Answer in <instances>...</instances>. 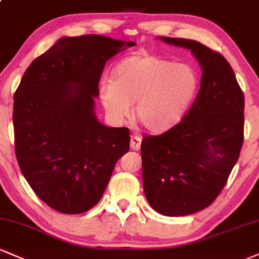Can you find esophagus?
Masks as SVG:
<instances>
[{
  "mask_svg": "<svg viewBox=\"0 0 259 259\" xmlns=\"http://www.w3.org/2000/svg\"><path fill=\"white\" fill-rule=\"evenodd\" d=\"M141 142H142L141 136L133 135L132 139H130V147L135 149V151H138V149H140V147H141Z\"/></svg>",
  "mask_w": 259,
  "mask_h": 259,
  "instance_id": "1",
  "label": "esophagus"
}]
</instances>
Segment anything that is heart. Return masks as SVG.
I'll list each match as a JSON object with an SVG mask.
<instances>
[{
  "mask_svg": "<svg viewBox=\"0 0 259 259\" xmlns=\"http://www.w3.org/2000/svg\"><path fill=\"white\" fill-rule=\"evenodd\" d=\"M198 76L186 64L151 54H136L118 64L113 79L100 84V99L108 116L121 121L132 114L149 132L169 129L185 113L198 90Z\"/></svg>",
  "mask_w": 259,
  "mask_h": 259,
  "instance_id": "b5f03b06",
  "label": "heart"
}]
</instances>
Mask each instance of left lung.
I'll list each match as a JSON object with an SVG mask.
<instances>
[{"mask_svg":"<svg viewBox=\"0 0 259 259\" xmlns=\"http://www.w3.org/2000/svg\"><path fill=\"white\" fill-rule=\"evenodd\" d=\"M191 49L202 68L200 89L180 123L143 136V191L157 212L186 216L210 206L222 192L244 141V93L229 62L197 40L160 37Z\"/></svg>","mask_w":259,"mask_h":259,"instance_id":"1","label":"left lung"}]
</instances>
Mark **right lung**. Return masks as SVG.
<instances>
[{
  "instance_id": "right-lung-1",
  "label": "right lung",
  "mask_w": 259,
  "mask_h": 259,
  "mask_svg": "<svg viewBox=\"0 0 259 259\" xmlns=\"http://www.w3.org/2000/svg\"><path fill=\"white\" fill-rule=\"evenodd\" d=\"M123 46L135 42L64 37L31 62L14 93L18 164L37 197L58 212L94 207L129 151L130 130L108 127L94 116L106 61Z\"/></svg>"
}]
</instances>
